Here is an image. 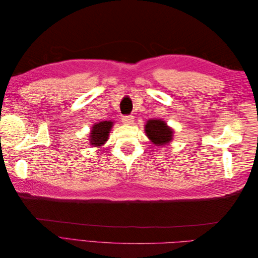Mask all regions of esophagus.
Listing matches in <instances>:
<instances>
[{
  "label": "esophagus",
  "mask_w": 258,
  "mask_h": 258,
  "mask_svg": "<svg viewBox=\"0 0 258 258\" xmlns=\"http://www.w3.org/2000/svg\"><path fill=\"white\" fill-rule=\"evenodd\" d=\"M134 119H135V117L132 116V115H124V116L121 117L122 122H123V123H128V124L134 122Z\"/></svg>",
  "instance_id": "34e87169"
}]
</instances>
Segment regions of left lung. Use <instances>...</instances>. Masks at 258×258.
<instances>
[{"label":"left lung","mask_w":258,"mask_h":258,"mask_svg":"<svg viewBox=\"0 0 258 258\" xmlns=\"http://www.w3.org/2000/svg\"><path fill=\"white\" fill-rule=\"evenodd\" d=\"M144 128L147 138L155 145L168 144L173 138V129L167 126V122L161 119H150Z\"/></svg>","instance_id":"8db88e82"}]
</instances>
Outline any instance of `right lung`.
<instances>
[{"instance_id": "1", "label": "right lung", "mask_w": 258, "mask_h": 258, "mask_svg": "<svg viewBox=\"0 0 258 258\" xmlns=\"http://www.w3.org/2000/svg\"><path fill=\"white\" fill-rule=\"evenodd\" d=\"M113 121H99L95 124H92L91 131L89 135V142L90 145L93 146H101L103 145L108 139V134L113 127Z\"/></svg>"}]
</instances>
